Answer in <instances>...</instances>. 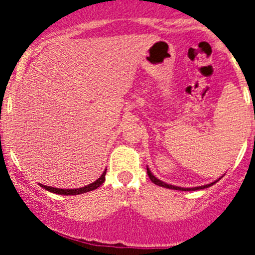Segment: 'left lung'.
<instances>
[{"label":"left lung","instance_id":"1","mask_svg":"<svg viewBox=\"0 0 255 255\" xmlns=\"http://www.w3.org/2000/svg\"><path fill=\"white\" fill-rule=\"evenodd\" d=\"M147 172H148V176H149V179L152 180V182H154L155 185L158 186H162V188H167V189H172V190H182V191H193V190H200V189H206V188H209V186H212L213 184H216V182L218 181V180H216V181L211 182V184H207V185H202V186H195V188H181V186H175V185H171V184H166L164 181H162V180L157 179V177L154 176L152 173V171L149 170V168L147 167Z\"/></svg>","mask_w":255,"mask_h":255}]
</instances>
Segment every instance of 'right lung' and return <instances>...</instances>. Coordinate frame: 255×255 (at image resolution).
<instances>
[{"instance_id": "obj_1", "label": "right lung", "mask_w": 255, "mask_h": 255, "mask_svg": "<svg viewBox=\"0 0 255 255\" xmlns=\"http://www.w3.org/2000/svg\"><path fill=\"white\" fill-rule=\"evenodd\" d=\"M105 180H106V170L103 171V173L101 175L100 179L96 180V181L92 182V184H89V185L83 186V188H79V189H58V188H52V186L42 185V184H39V185L42 186L43 189H46L47 191H51V193H55V194L78 195V194H83V193H88V191H92L97 188H100L103 182H105Z\"/></svg>"}]
</instances>
